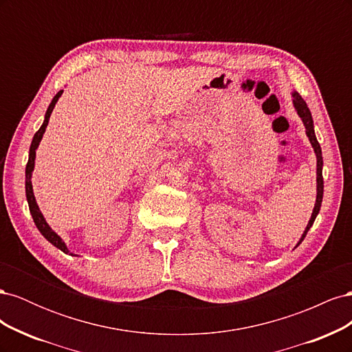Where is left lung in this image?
Wrapping results in <instances>:
<instances>
[{"instance_id":"left-lung-1","label":"left lung","mask_w":352,"mask_h":352,"mask_svg":"<svg viewBox=\"0 0 352 352\" xmlns=\"http://www.w3.org/2000/svg\"><path fill=\"white\" fill-rule=\"evenodd\" d=\"M294 97V105H295V110L296 113L300 114V117L304 122V126H305V131H307V136L308 140H310L313 148H314V153H316V157H317V199H316V206H314V210H313V214H311V219L310 221H308L307 225V229L304 232V235L300 241V243L304 241L307 232L310 230V228L313 226V223L318 214V211H320V207H322V199H323V173H322V167H323V157H322V148H320V144L317 142V138L314 135V124H313V117H311V113L310 110H308L305 101L302 100V97L298 92H294L292 94Z\"/></svg>"}]
</instances>
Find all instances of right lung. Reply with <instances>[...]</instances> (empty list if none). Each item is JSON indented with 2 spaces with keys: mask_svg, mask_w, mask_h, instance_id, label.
<instances>
[{
  "mask_svg": "<svg viewBox=\"0 0 352 352\" xmlns=\"http://www.w3.org/2000/svg\"><path fill=\"white\" fill-rule=\"evenodd\" d=\"M61 94H63V91L57 92L56 97L52 98V101H51V104H50V107H48V110H47V113H45V120H44V123H42V126L39 127V131L35 133L34 140H32L30 150H29V160H28V164H26V198H28V204H29V210H30L32 219H34L38 230L42 233V235H44V238H45L48 242H51L52 245H54V247H57L58 250H61L63 252L67 254L69 250H67V247H66V243L63 242L61 238L57 235V233L47 225V221H45L44 216L41 214V211H39L38 204H36V201H35V197H34V189H32V182H30L32 170H34V166H35V155H36L35 151H36V148H38V145H39V142H41V140H42V135H44V132H45V127H47V124H48L50 116H51L52 110H54L56 102H57L58 98L61 97Z\"/></svg>",
  "mask_w": 352,
  "mask_h": 352,
  "instance_id": "1",
  "label": "right lung"
}]
</instances>
